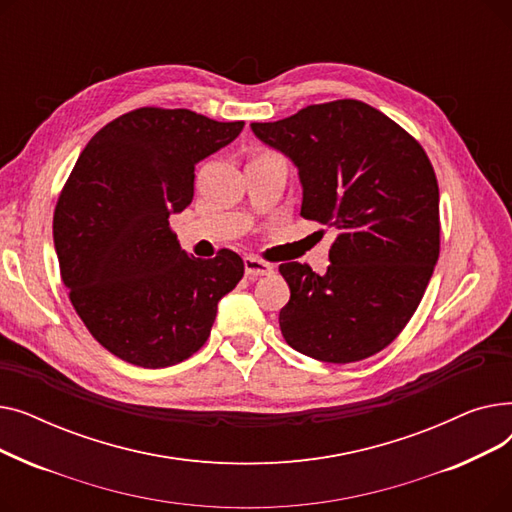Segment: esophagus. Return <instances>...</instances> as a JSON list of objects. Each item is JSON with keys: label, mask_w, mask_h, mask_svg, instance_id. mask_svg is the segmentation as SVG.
Returning a JSON list of instances; mask_svg holds the SVG:
<instances>
[{"label": "esophagus", "mask_w": 512, "mask_h": 512, "mask_svg": "<svg viewBox=\"0 0 512 512\" xmlns=\"http://www.w3.org/2000/svg\"><path fill=\"white\" fill-rule=\"evenodd\" d=\"M245 274L249 278H259V276H270L274 274V267L270 263H265L257 257H245Z\"/></svg>", "instance_id": "34e87169"}]
</instances>
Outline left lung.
Returning a JSON list of instances; mask_svg holds the SVG:
<instances>
[{
  "label": "left lung",
  "instance_id": "left-lung-1",
  "mask_svg": "<svg viewBox=\"0 0 512 512\" xmlns=\"http://www.w3.org/2000/svg\"><path fill=\"white\" fill-rule=\"evenodd\" d=\"M251 128L299 168L303 218L340 232L324 276L280 265L290 288L284 340L326 363L380 353L409 324L440 255L438 180L423 147L357 99Z\"/></svg>",
  "mask_w": 512,
  "mask_h": 512
}]
</instances>
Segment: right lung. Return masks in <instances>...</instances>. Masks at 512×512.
I'll use <instances>...</instances> for the list:
<instances>
[{"label": "right lung", "instance_id": "add662e5", "mask_svg": "<svg viewBox=\"0 0 512 512\" xmlns=\"http://www.w3.org/2000/svg\"><path fill=\"white\" fill-rule=\"evenodd\" d=\"M242 126L139 107L80 153L53 213V242L78 317L118 359L159 369L195 355L245 274L234 251L197 259L170 230V215L193 201L195 166Z\"/></svg>", "mask_w": 512, "mask_h": 512}]
</instances>
